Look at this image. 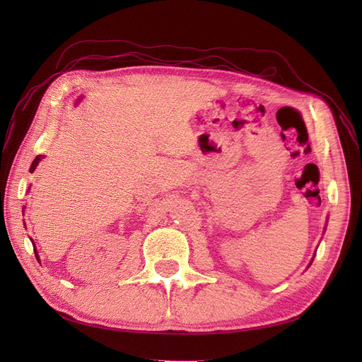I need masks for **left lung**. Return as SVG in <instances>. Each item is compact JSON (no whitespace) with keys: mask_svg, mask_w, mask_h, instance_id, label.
Here are the masks:
<instances>
[{"mask_svg":"<svg viewBox=\"0 0 362 362\" xmlns=\"http://www.w3.org/2000/svg\"><path fill=\"white\" fill-rule=\"evenodd\" d=\"M314 257H315V254H314ZM313 259H314V258H313ZM313 259H311V262H313ZM311 262H310V264H308V267H310V266H311Z\"/></svg>","mask_w":362,"mask_h":362,"instance_id":"8db88e82","label":"left lung"}]
</instances>
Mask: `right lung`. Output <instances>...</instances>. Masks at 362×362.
Segmentation results:
<instances>
[{
	"mask_svg": "<svg viewBox=\"0 0 362 362\" xmlns=\"http://www.w3.org/2000/svg\"><path fill=\"white\" fill-rule=\"evenodd\" d=\"M83 101V98H80V100H76L75 101V107L78 105L80 103ZM43 158V156H37L35 160H33V163H31V168H30V172H35L36 170V168H37V164H39V161ZM30 189V187H28ZM25 208V206H24ZM31 240V238H30ZM31 243H33V249H35V255H36V258H37V261H39V254H37V249H36V246H35V242H33L31 240Z\"/></svg>",
	"mask_w": 362,
	"mask_h": 362,
	"instance_id": "right-lung-1",
	"label": "right lung"
}]
</instances>
